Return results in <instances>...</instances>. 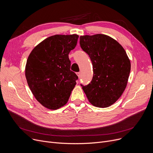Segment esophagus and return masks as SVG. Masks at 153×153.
<instances>
[{
    "instance_id": "esophagus-1",
    "label": "esophagus",
    "mask_w": 153,
    "mask_h": 153,
    "mask_svg": "<svg viewBox=\"0 0 153 153\" xmlns=\"http://www.w3.org/2000/svg\"><path fill=\"white\" fill-rule=\"evenodd\" d=\"M76 74H77V76H78L79 78H80V77H81V73H80V72H77Z\"/></svg>"
}]
</instances>
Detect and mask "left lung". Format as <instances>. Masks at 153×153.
I'll use <instances>...</instances> for the list:
<instances>
[{
    "label": "left lung",
    "instance_id": "1",
    "mask_svg": "<svg viewBox=\"0 0 153 153\" xmlns=\"http://www.w3.org/2000/svg\"><path fill=\"white\" fill-rule=\"evenodd\" d=\"M79 43L89 56L94 72L91 82L81 85L92 105L108 107L121 97L125 89L130 61L122 45L107 35L81 36Z\"/></svg>",
    "mask_w": 153,
    "mask_h": 153
}]
</instances>
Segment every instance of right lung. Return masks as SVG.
<instances>
[{"label":"right lung","mask_w":153,"mask_h":153,"mask_svg":"<svg viewBox=\"0 0 153 153\" xmlns=\"http://www.w3.org/2000/svg\"><path fill=\"white\" fill-rule=\"evenodd\" d=\"M77 35L48 37L31 51L25 76L36 99L45 107L56 110L66 105L78 79L71 71L69 53L76 46Z\"/></svg>","instance_id":"add662e5"}]
</instances>
